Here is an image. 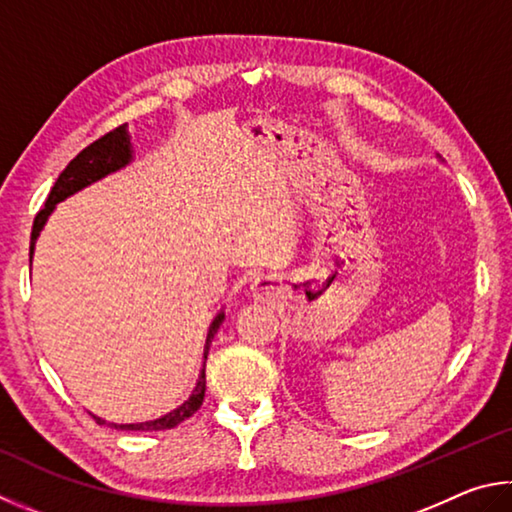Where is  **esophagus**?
Instances as JSON below:
<instances>
[{"mask_svg": "<svg viewBox=\"0 0 512 512\" xmlns=\"http://www.w3.org/2000/svg\"><path fill=\"white\" fill-rule=\"evenodd\" d=\"M276 290V279L270 274H256L254 279L249 283V294L254 297L256 301H265L270 299Z\"/></svg>", "mask_w": 512, "mask_h": 512, "instance_id": "1", "label": "esophagus"}]
</instances>
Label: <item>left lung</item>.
Returning a JSON list of instances; mask_svg holds the SVG:
<instances>
[{
    "instance_id": "obj_1",
    "label": "left lung",
    "mask_w": 512,
    "mask_h": 512,
    "mask_svg": "<svg viewBox=\"0 0 512 512\" xmlns=\"http://www.w3.org/2000/svg\"><path fill=\"white\" fill-rule=\"evenodd\" d=\"M436 157H438V159H441V155H436Z\"/></svg>"
}]
</instances>
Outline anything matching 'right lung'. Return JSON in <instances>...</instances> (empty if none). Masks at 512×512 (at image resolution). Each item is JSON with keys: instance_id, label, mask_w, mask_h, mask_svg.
<instances>
[{"instance_id": "right-lung-1", "label": "right lung", "mask_w": 512, "mask_h": 512, "mask_svg": "<svg viewBox=\"0 0 512 512\" xmlns=\"http://www.w3.org/2000/svg\"><path fill=\"white\" fill-rule=\"evenodd\" d=\"M134 161V150H132V137L128 132V125H119V128L107 132L105 137H101L94 143H89L85 150H80L78 155L69 161L67 168L62 170L60 177L56 179V184H53L51 193L47 197V204H44V209L35 215V222H33V233H31V261H33V254H35V242H38L40 233L44 229V224H47L49 215L56 211V206L60 202H65L67 197L76 195L78 191H83V188L92 186L96 182H101L107 175H114L123 170L125 166H130ZM224 321V308H220L215 312V317L211 319L209 330H206V342H204V355H202V369L200 375H197V382L191 391V396H188L182 405H177L175 409H170L168 414L159 416V418H152V420H143V423H110V420L105 418H96L98 425H107V427H114V429H128V432H161V429H173L175 425L182 423V420L191 418L197 409H200L202 400H204V391H206V375H204V364H206V355H209V348L213 337L218 335V330Z\"/></svg>"}]
</instances>
